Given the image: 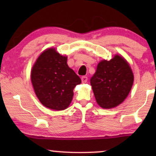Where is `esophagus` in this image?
I'll use <instances>...</instances> for the list:
<instances>
[{
  "mask_svg": "<svg viewBox=\"0 0 156 156\" xmlns=\"http://www.w3.org/2000/svg\"><path fill=\"white\" fill-rule=\"evenodd\" d=\"M81 80H82V83H87V80H88V78H87V76L81 77Z\"/></svg>",
  "mask_w": 156,
  "mask_h": 156,
  "instance_id": "esophagus-1",
  "label": "esophagus"
}]
</instances>
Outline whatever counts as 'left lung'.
<instances>
[{
	"label": "left lung",
	"mask_w": 156,
	"mask_h": 156,
	"mask_svg": "<svg viewBox=\"0 0 156 156\" xmlns=\"http://www.w3.org/2000/svg\"><path fill=\"white\" fill-rule=\"evenodd\" d=\"M133 83L129 64L120 55L98 64L90 83L98 104L103 108L117 106L125 101Z\"/></svg>",
	"instance_id": "left-lung-1"
}]
</instances>
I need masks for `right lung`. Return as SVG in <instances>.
I'll return each mask as SVG.
<instances>
[{"label":"right lung","mask_w":156,"mask_h":156,"mask_svg":"<svg viewBox=\"0 0 156 156\" xmlns=\"http://www.w3.org/2000/svg\"><path fill=\"white\" fill-rule=\"evenodd\" d=\"M67 57L54 48L46 50L37 58L31 70V82L37 98L48 108H67L73 97V89L81 83L78 75L68 67Z\"/></svg>","instance_id":"add662e5"}]
</instances>
